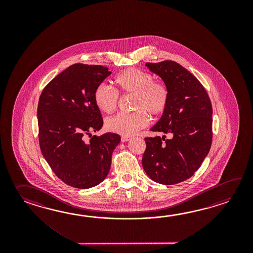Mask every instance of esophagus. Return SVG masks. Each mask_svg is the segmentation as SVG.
Masks as SVG:
<instances>
[{
  "mask_svg": "<svg viewBox=\"0 0 253 253\" xmlns=\"http://www.w3.org/2000/svg\"><path fill=\"white\" fill-rule=\"evenodd\" d=\"M130 139H131V137L127 136V135H124V136L121 137V141H122V142H127V141H129Z\"/></svg>",
  "mask_w": 253,
  "mask_h": 253,
  "instance_id": "1",
  "label": "esophagus"
}]
</instances>
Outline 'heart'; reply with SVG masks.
<instances>
[{
    "label": "heart",
    "mask_w": 253,
    "mask_h": 253,
    "mask_svg": "<svg viewBox=\"0 0 253 253\" xmlns=\"http://www.w3.org/2000/svg\"><path fill=\"white\" fill-rule=\"evenodd\" d=\"M117 89L101 83L94 92V101L104 113L110 114L118 108L119 93L134 95V113H119L106 121V127L117 134L132 135L149 123L148 113L160 116L165 112L169 100V92L165 84L155 81L154 76L137 68H129L115 79Z\"/></svg>",
    "instance_id": "1"
}]
</instances>
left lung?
<instances>
[{
  "instance_id": "1",
  "label": "left lung",
  "mask_w": 253,
  "mask_h": 253,
  "mask_svg": "<svg viewBox=\"0 0 253 253\" xmlns=\"http://www.w3.org/2000/svg\"><path fill=\"white\" fill-rule=\"evenodd\" d=\"M165 82L169 100L151 131L170 134L145 137L142 166L156 183L171 185L194 175L208 155L212 140V108L200 81L172 60L145 63Z\"/></svg>"
}]
</instances>
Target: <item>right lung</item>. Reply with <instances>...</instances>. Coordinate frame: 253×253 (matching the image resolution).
Wrapping results in <instances>:
<instances>
[{
  "label": "right lung",
  "instance_id": "add662e5",
  "mask_svg": "<svg viewBox=\"0 0 253 253\" xmlns=\"http://www.w3.org/2000/svg\"><path fill=\"white\" fill-rule=\"evenodd\" d=\"M110 74L101 65H71L43 88L39 99L42 156L58 178L75 188H90L104 181L121 139L115 133L91 136L103 126L94 92Z\"/></svg>",
  "mask_w": 253,
  "mask_h": 253
}]
</instances>
